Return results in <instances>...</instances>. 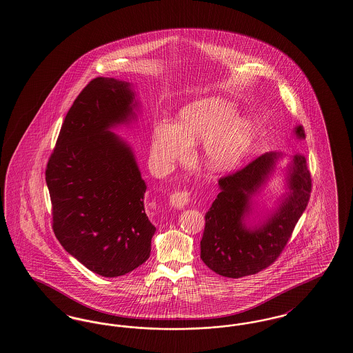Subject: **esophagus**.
<instances>
[{
    "mask_svg": "<svg viewBox=\"0 0 353 353\" xmlns=\"http://www.w3.org/2000/svg\"><path fill=\"white\" fill-rule=\"evenodd\" d=\"M190 201V193L187 191L174 192L170 196V206L175 209H183Z\"/></svg>",
    "mask_w": 353,
    "mask_h": 353,
    "instance_id": "esophagus-1",
    "label": "esophagus"
}]
</instances>
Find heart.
Masks as SVG:
<instances>
[{
	"label": "heart",
	"instance_id": "heart-1",
	"mask_svg": "<svg viewBox=\"0 0 353 353\" xmlns=\"http://www.w3.org/2000/svg\"><path fill=\"white\" fill-rule=\"evenodd\" d=\"M231 101L218 97L187 104L179 112L178 123L162 120L152 137V161L168 172L174 163L184 161L191 145L201 141L200 161L209 172H224L236 168L249 151L254 138L252 122L236 116Z\"/></svg>",
	"mask_w": 353,
	"mask_h": 353
}]
</instances>
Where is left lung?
<instances>
[{
  "label": "left lung",
  "mask_w": 353,
  "mask_h": 353,
  "mask_svg": "<svg viewBox=\"0 0 353 353\" xmlns=\"http://www.w3.org/2000/svg\"><path fill=\"white\" fill-rule=\"evenodd\" d=\"M296 139H305L301 125ZM280 152H267L240 172L219 181V194L205 215L201 259L224 277L240 279L262 271L281 254L311 194V174L303 154H294L286 166ZM277 172L284 176L285 193L275 209L256 223L253 197Z\"/></svg>",
  "instance_id": "left-lung-1"
}]
</instances>
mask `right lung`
<instances>
[{
	"mask_svg": "<svg viewBox=\"0 0 353 353\" xmlns=\"http://www.w3.org/2000/svg\"><path fill=\"white\" fill-rule=\"evenodd\" d=\"M135 95L126 81H90L67 113L46 169L57 239L103 277L145 262L156 232L144 210L147 185L134 151L113 132L137 120Z\"/></svg>",
	"mask_w": 353,
	"mask_h": 353,
	"instance_id": "obj_1",
	"label": "right lung"
}]
</instances>
